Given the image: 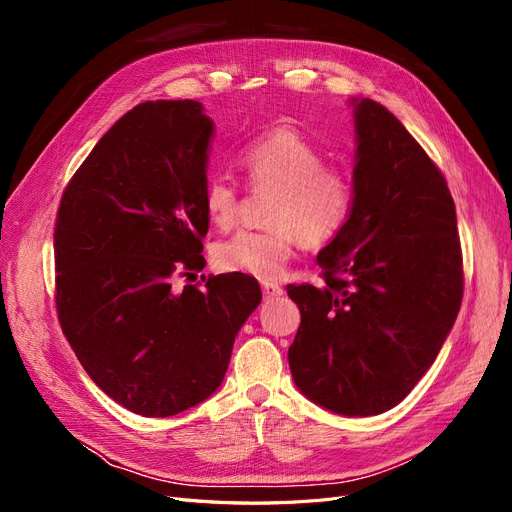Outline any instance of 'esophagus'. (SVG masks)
Returning a JSON list of instances; mask_svg holds the SVG:
<instances>
[{
    "label": "esophagus",
    "mask_w": 512,
    "mask_h": 512,
    "mask_svg": "<svg viewBox=\"0 0 512 512\" xmlns=\"http://www.w3.org/2000/svg\"><path fill=\"white\" fill-rule=\"evenodd\" d=\"M260 288H262V294H265V299H275L284 292L280 284H273V282H262Z\"/></svg>",
    "instance_id": "esophagus-1"
}]
</instances>
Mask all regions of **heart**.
<instances>
[{"instance_id": "heart-1", "label": "heart", "mask_w": 512, "mask_h": 512, "mask_svg": "<svg viewBox=\"0 0 512 512\" xmlns=\"http://www.w3.org/2000/svg\"><path fill=\"white\" fill-rule=\"evenodd\" d=\"M239 168L252 190L273 188L267 228L239 230L215 245V267L245 273L262 282L277 280L284 267L307 247H324L348 226L356 185L348 168L327 164L324 151L292 126H275L239 153ZM213 226L232 228L239 220L241 190L228 179H209L203 194Z\"/></svg>"}]
</instances>
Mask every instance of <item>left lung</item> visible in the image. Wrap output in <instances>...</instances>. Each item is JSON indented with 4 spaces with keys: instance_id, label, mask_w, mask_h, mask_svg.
Returning a JSON list of instances; mask_svg holds the SVG:
<instances>
[{
    "instance_id": "obj_1",
    "label": "left lung",
    "mask_w": 512,
    "mask_h": 512,
    "mask_svg": "<svg viewBox=\"0 0 512 512\" xmlns=\"http://www.w3.org/2000/svg\"><path fill=\"white\" fill-rule=\"evenodd\" d=\"M354 111V211L318 254L322 286H286L301 312L288 363L314 404L374 416L436 361L461 307L463 256L436 162L382 104Z\"/></svg>"
}]
</instances>
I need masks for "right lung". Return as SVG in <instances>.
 Segmentation results:
<instances>
[{"instance_id": "1", "label": "right lung", "mask_w": 512, "mask_h": 512, "mask_svg": "<svg viewBox=\"0 0 512 512\" xmlns=\"http://www.w3.org/2000/svg\"><path fill=\"white\" fill-rule=\"evenodd\" d=\"M213 123L196 100L134 106L68 181L55 218V307L76 359L117 404L173 416L224 380L262 292L203 271Z\"/></svg>"}]
</instances>
